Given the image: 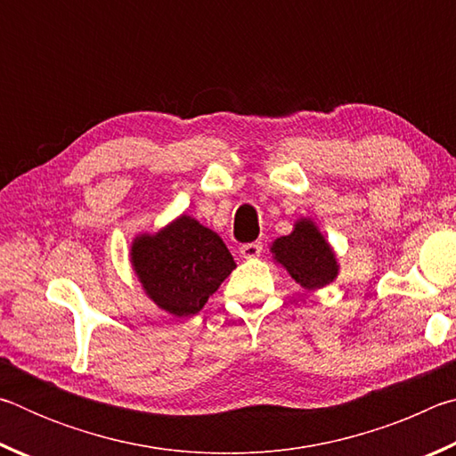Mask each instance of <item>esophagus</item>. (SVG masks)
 Masks as SVG:
<instances>
[{
  "label": "esophagus",
  "mask_w": 456,
  "mask_h": 456,
  "mask_svg": "<svg viewBox=\"0 0 456 456\" xmlns=\"http://www.w3.org/2000/svg\"><path fill=\"white\" fill-rule=\"evenodd\" d=\"M261 249H264V247H261V243L259 241H253V243L241 245V249H239V253H241V257H245V259H253V257H259L261 256Z\"/></svg>",
  "instance_id": "esophagus-1"
}]
</instances>
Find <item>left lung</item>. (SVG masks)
<instances>
[{
	"label": "left lung",
	"instance_id": "8db88e82",
	"mask_svg": "<svg viewBox=\"0 0 456 456\" xmlns=\"http://www.w3.org/2000/svg\"><path fill=\"white\" fill-rule=\"evenodd\" d=\"M273 259L305 289H320L336 280L338 264L326 239L312 221L302 219L289 235L275 239Z\"/></svg>",
	"mask_w": 456,
	"mask_h": 456
}]
</instances>
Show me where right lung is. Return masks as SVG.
<instances>
[{
	"label": "right lung",
	"instance_id": "1",
	"mask_svg": "<svg viewBox=\"0 0 456 456\" xmlns=\"http://www.w3.org/2000/svg\"><path fill=\"white\" fill-rule=\"evenodd\" d=\"M133 267L154 304L173 315H195L235 269L217 233L183 215L130 249Z\"/></svg>",
	"mask_w": 456,
	"mask_h": 456
}]
</instances>
